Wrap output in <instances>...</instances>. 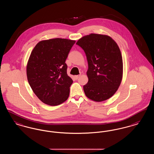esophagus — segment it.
<instances>
[{"mask_svg":"<svg viewBox=\"0 0 154 154\" xmlns=\"http://www.w3.org/2000/svg\"><path fill=\"white\" fill-rule=\"evenodd\" d=\"M80 75H75V76H74V78L75 79V80H77V79L80 77Z\"/></svg>","mask_w":154,"mask_h":154,"instance_id":"1","label":"esophagus"}]
</instances>
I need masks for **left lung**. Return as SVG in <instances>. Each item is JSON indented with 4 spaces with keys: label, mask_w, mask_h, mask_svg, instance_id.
I'll return each instance as SVG.
<instances>
[{
    "label": "left lung",
    "mask_w": 154,
    "mask_h": 154,
    "mask_svg": "<svg viewBox=\"0 0 154 154\" xmlns=\"http://www.w3.org/2000/svg\"><path fill=\"white\" fill-rule=\"evenodd\" d=\"M76 44L86 54L88 64V82L84 91L89 99L97 102L106 100L119 88L123 74L121 51L111 37L91 33L81 37Z\"/></svg>",
    "instance_id": "1"
}]
</instances>
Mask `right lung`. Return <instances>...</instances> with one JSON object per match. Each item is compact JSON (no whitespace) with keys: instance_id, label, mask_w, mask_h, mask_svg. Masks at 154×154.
<instances>
[{"instance_id":"right-lung-1","label":"right lung","mask_w":154,"mask_h":154,"mask_svg":"<svg viewBox=\"0 0 154 154\" xmlns=\"http://www.w3.org/2000/svg\"><path fill=\"white\" fill-rule=\"evenodd\" d=\"M75 43L60 38L42 40L30 54L28 81L35 94L46 104L57 106L69 97L73 80L67 74L65 61Z\"/></svg>"}]
</instances>
